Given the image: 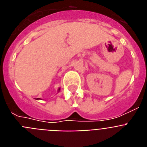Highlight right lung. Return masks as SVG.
I'll use <instances>...</instances> for the list:
<instances>
[{
    "instance_id": "add662e5",
    "label": "right lung",
    "mask_w": 147,
    "mask_h": 147,
    "mask_svg": "<svg viewBox=\"0 0 147 147\" xmlns=\"http://www.w3.org/2000/svg\"><path fill=\"white\" fill-rule=\"evenodd\" d=\"M37 99H39V98H37Z\"/></svg>"
}]
</instances>
